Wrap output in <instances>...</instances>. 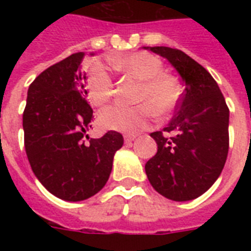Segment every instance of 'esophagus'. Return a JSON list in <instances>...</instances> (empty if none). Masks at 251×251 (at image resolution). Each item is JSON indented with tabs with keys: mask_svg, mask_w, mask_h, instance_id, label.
I'll list each match as a JSON object with an SVG mask.
<instances>
[{
	"mask_svg": "<svg viewBox=\"0 0 251 251\" xmlns=\"http://www.w3.org/2000/svg\"><path fill=\"white\" fill-rule=\"evenodd\" d=\"M137 138V134H126L125 135V142L126 143H131Z\"/></svg>",
	"mask_w": 251,
	"mask_h": 251,
	"instance_id": "esophagus-1",
	"label": "esophagus"
}]
</instances>
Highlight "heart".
Masks as SVG:
<instances>
[{
    "instance_id": "1",
    "label": "heart",
    "mask_w": 251,
    "mask_h": 251,
    "mask_svg": "<svg viewBox=\"0 0 251 251\" xmlns=\"http://www.w3.org/2000/svg\"><path fill=\"white\" fill-rule=\"evenodd\" d=\"M110 65L139 80L134 100L137 105H112L99 114L102 129L135 134L146 129L155 116L164 117L178 106L182 88L179 80L163 72V61L149 52H135L125 57H112ZM87 96L95 106H104L113 96V79L108 69L94 61L84 76Z\"/></svg>"
}]
</instances>
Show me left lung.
Returning <instances> with one entry per match:
<instances>
[{
    "label": "left lung",
    "mask_w": 251,
    "mask_h": 251,
    "mask_svg": "<svg viewBox=\"0 0 251 251\" xmlns=\"http://www.w3.org/2000/svg\"><path fill=\"white\" fill-rule=\"evenodd\" d=\"M167 58L185 84L176 114L151 133L157 152L146 163L150 183L177 202L198 198L222 173L229 150V109L211 74L182 50L147 47Z\"/></svg>",
    "instance_id": "obj_1"
}]
</instances>
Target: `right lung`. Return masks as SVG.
<instances>
[{
    "instance_id": "add662e5",
    "label": "right lung",
    "mask_w": 251,
    "mask_h": 251,
    "mask_svg": "<svg viewBox=\"0 0 251 251\" xmlns=\"http://www.w3.org/2000/svg\"><path fill=\"white\" fill-rule=\"evenodd\" d=\"M83 57V52L74 53L39 74L23 112L25 149L32 172L49 193L69 202L101 190L114 153L124 145L114 130L98 139L86 135L94 112L86 100Z\"/></svg>"
}]
</instances>
